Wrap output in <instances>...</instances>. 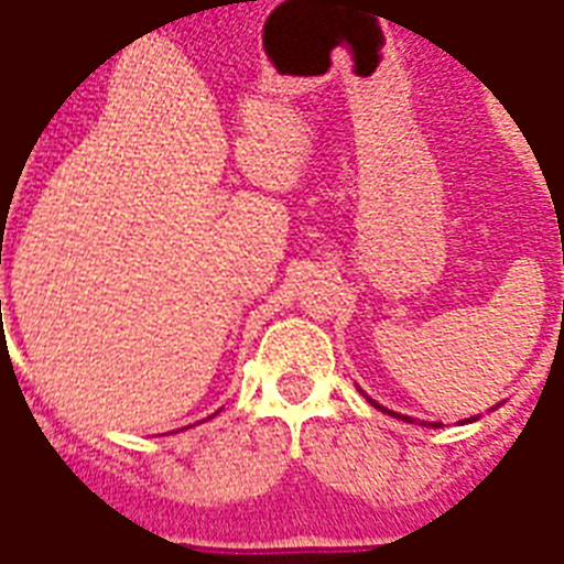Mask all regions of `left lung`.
<instances>
[{"label": "left lung", "mask_w": 564, "mask_h": 564, "mask_svg": "<svg viewBox=\"0 0 564 564\" xmlns=\"http://www.w3.org/2000/svg\"><path fill=\"white\" fill-rule=\"evenodd\" d=\"M377 409H382V405H377ZM386 412H388V409H386ZM391 414H394V412H391ZM405 421H412V417H405Z\"/></svg>", "instance_id": "8db88e82"}]
</instances>
